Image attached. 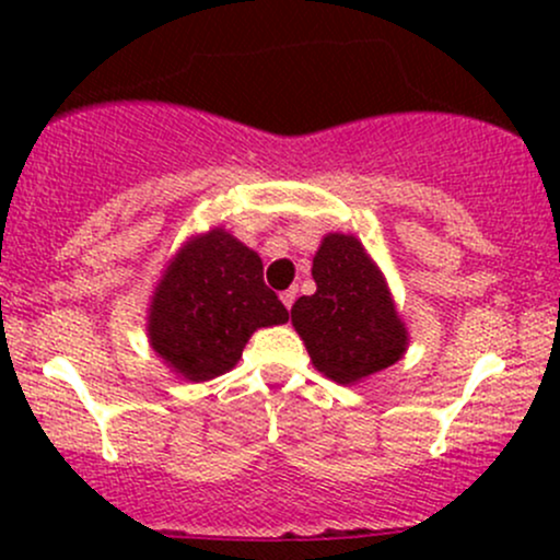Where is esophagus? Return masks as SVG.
<instances>
[{
    "label": "esophagus",
    "instance_id": "esophagus-1",
    "mask_svg": "<svg viewBox=\"0 0 560 560\" xmlns=\"http://www.w3.org/2000/svg\"><path fill=\"white\" fill-rule=\"evenodd\" d=\"M294 300H298V289H287V292H281V302H284L287 311L294 305Z\"/></svg>",
    "mask_w": 560,
    "mask_h": 560
}]
</instances>
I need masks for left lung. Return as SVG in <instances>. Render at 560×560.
Returning a JSON list of instances; mask_svg holds the SVG:
<instances>
[{"instance_id":"8db88e82","label":"left lung","mask_w":560,"mask_h":560,"mask_svg":"<svg viewBox=\"0 0 560 560\" xmlns=\"http://www.w3.org/2000/svg\"><path fill=\"white\" fill-rule=\"evenodd\" d=\"M313 279L316 294L294 302L292 324L320 374L352 384L400 361L408 334L382 273L355 236H324Z\"/></svg>"}]
</instances>
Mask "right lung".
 Wrapping results in <instances>:
<instances>
[{
	"mask_svg": "<svg viewBox=\"0 0 560 560\" xmlns=\"http://www.w3.org/2000/svg\"><path fill=\"white\" fill-rule=\"evenodd\" d=\"M287 320L289 311L262 281L258 253L213 229L186 244L160 279L150 339L171 369L208 382L234 369L253 331Z\"/></svg>",
	"mask_w": 560,
	"mask_h": 560,
	"instance_id": "obj_1",
	"label": "right lung"
}]
</instances>
